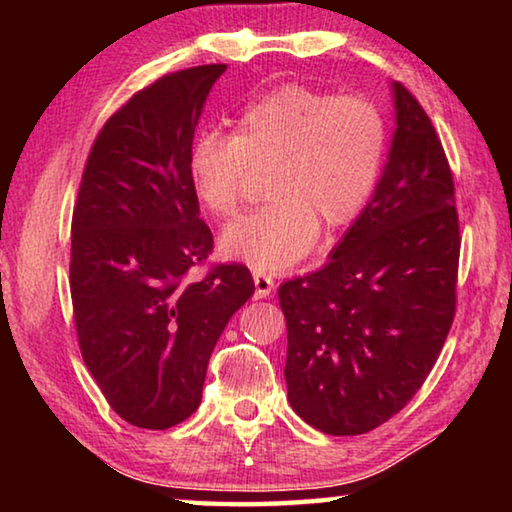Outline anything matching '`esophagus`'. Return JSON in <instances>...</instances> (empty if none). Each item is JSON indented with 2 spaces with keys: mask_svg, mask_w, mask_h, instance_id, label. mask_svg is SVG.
Here are the masks:
<instances>
[{
  "mask_svg": "<svg viewBox=\"0 0 512 512\" xmlns=\"http://www.w3.org/2000/svg\"><path fill=\"white\" fill-rule=\"evenodd\" d=\"M253 280H255V298H268L271 291L275 289L273 277L264 273V271H253Z\"/></svg>",
  "mask_w": 512,
  "mask_h": 512,
  "instance_id": "34e87169",
  "label": "esophagus"
}]
</instances>
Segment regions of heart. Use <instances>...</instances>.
I'll return each mask as SVG.
<instances>
[{"mask_svg":"<svg viewBox=\"0 0 512 512\" xmlns=\"http://www.w3.org/2000/svg\"><path fill=\"white\" fill-rule=\"evenodd\" d=\"M388 121L366 94H336L289 83L244 110L237 133L205 131L189 151L196 201L214 219H232L271 171V203L221 239L223 253L255 271H280L309 253L323 232L366 210L384 171Z\"/></svg>","mask_w":512,"mask_h":512,"instance_id":"b5f03b06","label":"heart"}]
</instances>
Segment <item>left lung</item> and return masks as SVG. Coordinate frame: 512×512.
Returning <instances> with one entry per match:
<instances>
[{
  "label": "left lung",
  "instance_id": "left-lung-1",
  "mask_svg": "<svg viewBox=\"0 0 512 512\" xmlns=\"http://www.w3.org/2000/svg\"><path fill=\"white\" fill-rule=\"evenodd\" d=\"M395 135L366 210L316 273L284 282L289 402L329 436L400 413L456 314L461 230L454 176L418 99L393 83Z\"/></svg>",
  "mask_w": 512,
  "mask_h": 512
}]
</instances>
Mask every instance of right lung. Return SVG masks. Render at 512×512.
<instances>
[{"label":"right lung","mask_w":512,"mask_h":512,"mask_svg":"<svg viewBox=\"0 0 512 512\" xmlns=\"http://www.w3.org/2000/svg\"><path fill=\"white\" fill-rule=\"evenodd\" d=\"M225 67L180 69L135 92L83 169L69 257L76 336L110 409L133 427L169 429L198 409L214 345L255 293L237 262L189 275L214 248L189 151Z\"/></svg>","instance_id":"1"}]
</instances>
